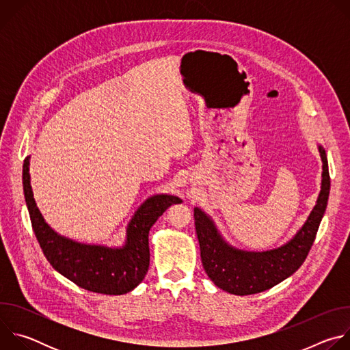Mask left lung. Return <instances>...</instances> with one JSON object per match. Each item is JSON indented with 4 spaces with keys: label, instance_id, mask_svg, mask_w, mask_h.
<instances>
[{
    "label": "left lung",
    "instance_id": "left-lung-1",
    "mask_svg": "<svg viewBox=\"0 0 350 350\" xmlns=\"http://www.w3.org/2000/svg\"><path fill=\"white\" fill-rule=\"evenodd\" d=\"M319 152L323 173L316 206L305 224L278 247L262 252L238 249L224 239L208 213L201 208H193L202 266L216 286L232 295H252L280 284L302 266L314 242L329 195L328 162L325 149L321 145H319Z\"/></svg>",
    "mask_w": 350,
    "mask_h": 350
}]
</instances>
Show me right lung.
<instances>
[{
    "label": "right lung",
    "instance_id": "1",
    "mask_svg": "<svg viewBox=\"0 0 350 350\" xmlns=\"http://www.w3.org/2000/svg\"><path fill=\"white\" fill-rule=\"evenodd\" d=\"M30 157L23 162V192L36 238L44 256L59 274L91 292L123 295L133 291L149 267V230L178 196L157 193L149 196L134 212L126 228L123 246L77 242L58 234L42 217L30 184Z\"/></svg>",
    "mask_w": 350,
    "mask_h": 350
}]
</instances>
